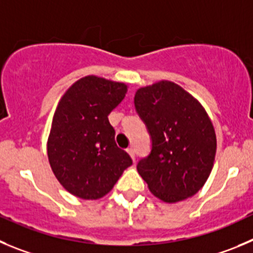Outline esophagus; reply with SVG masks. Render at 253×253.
<instances>
[{"label": "esophagus", "mask_w": 253, "mask_h": 253, "mask_svg": "<svg viewBox=\"0 0 253 253\" xmlns=\"http://www.w3.org/2000/svg\"><path fill=\"white\" fill-rule=\"evenodd\" d=\"M127 152H128V155L131 156V159L134 161V157H136V155H134V150H133V148H132V147L127 148Z\"/></svg>", "instance_id": "esophagus-1"}]
</instances>
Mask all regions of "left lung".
<instances>
[{
  "label": "left lung",
  "instance_id": "left-lung-1",
  "mask_svg": "<svg viewBox=\"0 0 253 253\" xmlns=\"http://www.w3.org/2000/svg\"><path fill=\"white\" fill-rule=\"evenodd\" d=\"M134 107L152 142L137 164L151 192L169 204L196 195L216 155L213 125L201 103L178 84L160 81L137 89Z\"/></svg>",
  "mask_w": 253,
  "mask_h": 253
}]
</instances>
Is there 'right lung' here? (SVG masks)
I'll use <instances>...</instances> for the list:
<instances>
[{"mask_svg": "<svg viewBox=\"0 0 253 253\" xmlns=\"http://www.w3.org/2000/svg\"><path fill=\"white\" fill-rule=\"evenodd\" d=\"M127 86L86 76L66 91L52 120L47 155L56 178L70 193L97 200L110 192L132 165L116 145L108 115L126 96Z\"/></svg>", "mask_w": 253, "mask_h": 253, "instance_id": "add662e5", "label": "right lung"}]
</instances>
